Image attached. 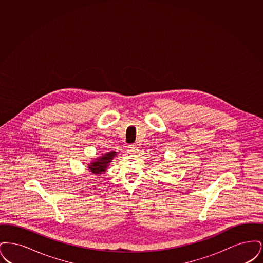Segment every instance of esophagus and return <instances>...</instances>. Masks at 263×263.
<instances>
[{"label":"esophagus","mask_w":263,"mask_h":263,"mask_svg":"<svg viewBox=\"0 0 263 263\" xmlns=\"http://www.w3.org/2000/svg\"><path fill=\"white\" fill-rule=\"evenodd\" d=\"M127 152L129 153V154H136L138 152V147L136 145H129L128 146V148H127Z\"/></svg>","instance_id":"obj_1"}]
</instances>
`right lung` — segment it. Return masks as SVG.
<instances>
[{
  "label": "right lung",
  "instance_id": "obj_1",
  "mask_svg": "<svg viewBox=\"0 0 263 263\" xmlns=\"http://www.w3.org/2000/svg\"><path fill=\"white\" fill-rule=\"evenodd\" d=\"M116 155H117V152L110 151L97 157L96 159H93L91 162L88 163V171L97 175L104 174L108 168L110 163L112 162L113 159L116 157Z\"/></svg>",
  "mask_w": 263,
  "mask_h": 263
}]
</instances>
